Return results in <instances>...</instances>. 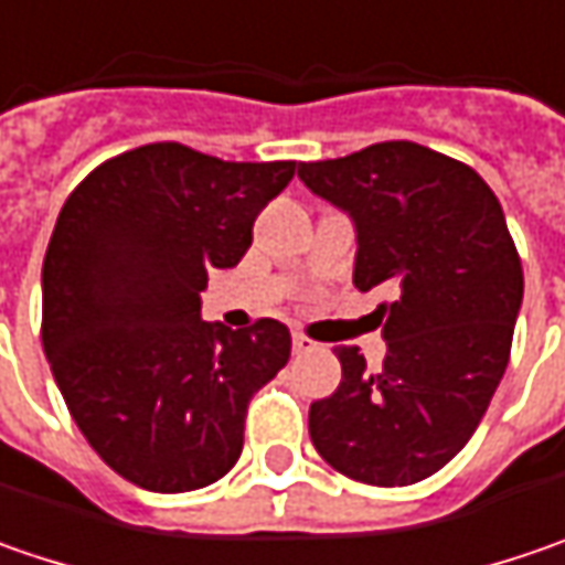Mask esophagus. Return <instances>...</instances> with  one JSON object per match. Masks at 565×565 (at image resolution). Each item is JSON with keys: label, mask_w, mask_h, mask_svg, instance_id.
<instances>
[{"label": "esophagus", "mask_w": 565, "mask_h": 565, "mask_svg": "<svg viewBox=\"0 0 565 565\" xmlns=\"http://www.w3.org/2000/svg\"><path fill=\"white\" fill-rule=\"evenodd\" d=\"M319 344L307 338V334H294V354H309V351H316Z\"/></svg>", "instance_id": "obj_1"}]
</instances>
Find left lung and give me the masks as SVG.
<instances>
[{
	"instance_id": "8db88e82",
	"label": "left lung",
	"mask_w": 565,
	"mask_h": 565,
	"mask_svg": "<svg viewBox=\"0 0 565 565\" xmlns=\"http://www.w3.org/2000/svg\"><path fill=\"white\" fill-rule=\"evenodd\" d=\"M297 177L354 221L356 287H395L376 309L382 370L341 348V385L309 405V439L344 478L417 483L465 449L509 363L525 278L500 199L468 163L414 141L300 163Z\"/></svg>"
}]
</instances>
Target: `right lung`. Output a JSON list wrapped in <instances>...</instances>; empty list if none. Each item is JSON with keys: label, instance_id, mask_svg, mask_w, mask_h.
<instances>
[{"label": "right lung", "instance_id": "add662e5", "mask_svg": "<svg viewBox=\"0 0 565 565\" xmlns=\"http://www.w3.org/2000/svg\"><path fill=\"white\" fill-rule=\"evenodd\" d=\"M294 160L234 163L177 141L90 170L43 258V351L72 420L116 475L154 493L221 480L249 398L290 356L275 319H202L209 271L234 268Z\"/></svg>", "mask_w": 565, "mask_h": 565}]
</instances>
